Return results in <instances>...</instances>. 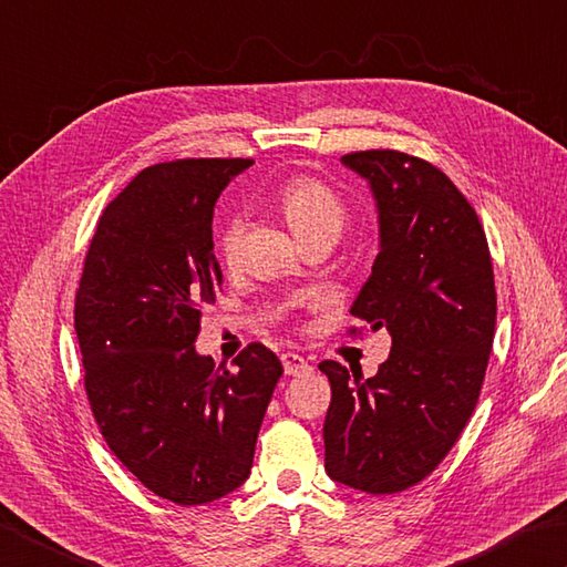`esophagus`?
<instances>
[{
  "mask_svg": "<svg viewBox=\"0 0 567 567\" xmlns=\"http://www.w3.org/2000/svg\"><path fill=\"white\" fill-rule=\"evenodd\" d=\"M282 365H285V373L287 375H305L312 371V365H309V361L305 357H299V353L295 351H287L282 353Z\"/></svg>",
  "mask_w": 567,
  "mask_h": 567,
  "instance_id": "1",
  "label": "esophagus"
}]
</instances>
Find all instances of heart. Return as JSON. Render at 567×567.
<instances>
[{
    "label": "heart",
    "mask_w": 567,
    "mask_h": 567,
    "mask_svg": "<svg viewBox=\"0 0 567 567\" xmlns=\"http://www.w3.org/2000/svg\"><path fill=\"white\" fill-rule=\"evenodd\" d=\"M277 202H280L287 224H290L297 238L319 236V233H329V236L337 238L343 224H347V206H343L341 196L324 182L315 179V176H292L277 192ZM243 228H246V220L240 214H230L220 224L218 250L228 265L238 258Z\"/></svg>",
    "instance_id": "1"
}]
</instances>
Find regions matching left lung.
I'll return each mask as SVG.
<instances>
[{
    "mask_svg": "<svg viewBox=\"0 0 567 567\" xmlns=\"http://www.w3.org/2000/svg\"><path fill=\"white\" fill-rule=\"evenodd\" d=\"M341 162L369 182L381 236L351 315L385 327L393 347L373 379L319 363L331 383L324 467L351 489L395 494L447 457L480 401L496 327L492 255L476 210L437 166L395 150Z\"/></svg>",
    "mask_w": 567,
    "mask_h": 567,
    "instance_id": "1",
    "label": "left lung"
}]
</instances>
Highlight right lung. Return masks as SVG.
<instances>
[{"label":"right lung","mask_w":567,"mask_h":567,"mask_svg":"<svg viewBox=\"0 0 567 567\" xmlns=\"http://www.w3.org/2000/svg\"><path fill=\"white\" fill-rule=\"evenodd\" d=\"M252 159L142 169L107 204L75 292L85 393L115 457L152 494L198 506L248 480L282 363L262 343L228 371L194 341L224 272L214 206Z\"/></svg>","instance_id":"right-lung-1"}]
</instances>
